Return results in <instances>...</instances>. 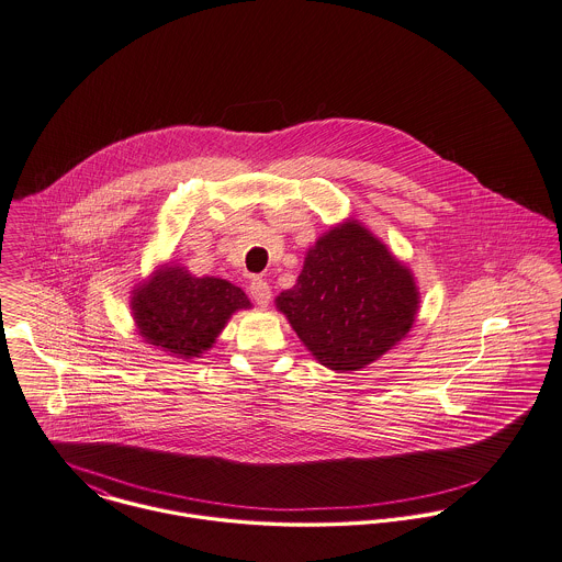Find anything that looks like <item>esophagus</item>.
Instances as JSON below:
<instances>
[{"mask_svg":"<svg viewBox=\"0 0 562 562\" xmlns=\"http://www.w3.org/2000/svg\"><path fill=\"white\" fill-rule=\"evenodd\" d=\"M249 292H251V296H254L257 305L268 306V303H270L272 292H270V285L263 279H254L251 285H249Z\"/></svg>","mask_w":562,"mask_h":562,"instance_id":"obj_1","label":"esophagus"}]
</instances>
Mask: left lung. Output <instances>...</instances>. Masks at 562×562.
Listing matches in <instances>:
<instances>
[{
  "label": "left lung",
  "instance_id": "1",
  "mask_svg": "<svg viewBox=\"0 0 562 562\" xmlns=\"http://www.w3.org/2000/svg\"><path fill=\"white\" fill-rule=\"evenodd\" d=\"M274 303L317 362L358 371L408 335L420 301L408 266L348 218L317 238Z\"/></svg>",
  "mask_w": 562,
  "mask_h": 562
}]
</instances>
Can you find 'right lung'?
Returning a JSON list of instances; mask_svg holds the SVG:
<instances>
[{
    "instance_id": "right-lung-1",
    "label": "right lung",
    "mask_w": 562,
    "mask_h": 562,
    "mask_svg": "<svg viewBox=\"0 0 562 562\" xmlns=\"http://www.w3.org/2000/svg\"><path fill=\"white\" fill-rule=\"evenodd\" d=\"M247 294L216 277H193L182 266H160L131 296L135 326L146 344L178 358L204 355L227 319L249 308Z\"/></svg>"
}]
</instances>
